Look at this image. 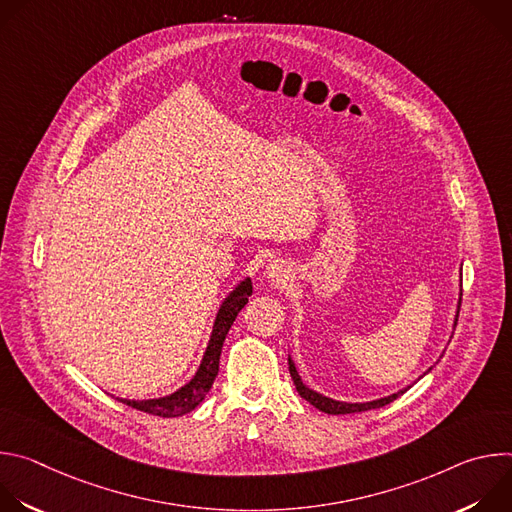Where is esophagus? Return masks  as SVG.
I'll list each match as a JSON object with an SVG mask.
<instances>
[{
    "label": "esophagus",
    "mask_w": 512,
    "mask_h": 512,
    "mask_svg": "<svg viewBox=\"0 0 512 512\" xmlns=\"http://www.w3.org/2000/svg\"><path fill=\"white\" fill-rule=\"evenodd\" d=\"M267 277L275 283H285L289 279V267L283 261H273L267 267Z\"/></svg>",
    "instance_id": "esophagus-1"
}]
</instances>
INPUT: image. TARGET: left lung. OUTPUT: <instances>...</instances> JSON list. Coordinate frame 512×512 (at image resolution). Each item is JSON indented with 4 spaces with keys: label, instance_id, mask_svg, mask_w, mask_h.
Here are the masks:
<instances>
[{
    "label": "left lung",
    "instance_id": "1",
    "mask_svg": "<svg viewBox=\"0 0 512 512\" xmlns=\"http://www.w3.org/2000/svg\"><path fill=\"white\" fill-rule=\"evenodd\" d=\"M460 306H462V298H460ZM460 306H458V308H460ZM458 314H460V310H458ZM454 326H458V316H456V324H454ZM287 362H289V375H291V379H294V385H296L298 393H300L308 403H312L316 409H320V411H324V413H330V415H344V413H360V411H369V409H379V407L389 405L391 401H395L397 397H401V395L409 389V387H407V389H403V391H399V393H395V395H389V397H383V399H377V401H371V403H340V401L328 399V397H324V395H320V393L308 389V387L302 383V379H300V375H298V371H296V364L291 362V358H287Z\"/></svg>",
    "mask_w": 512,
    "mask_h": 512
}]
</instances>
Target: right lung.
Segmentation results:
<instances>
[{"label":"right lung","instance_id":"1","mask_svg":"<svg viewBox=\"0 0 512 512\" xmlns=\"http://www.w3.org/2000/svg\"><path fill=\"white\" fill-rule=\"evenodd\" d=\"M251 294H253L251 279H245L233 289V294L223 302L221 310H218V314H216L212 336H210V342L206 346L204 358L200 362V369L188 385H184L176 393H172L168 397H162V399H148V401H127V399H123V403L137 409V411L158 415V417H178V415L190 413L204 399V395L210 391V387H212V383L218 375V358H221L223 342H225L237 314L249 302Z\"/></svg>","mask_w":512,"mask_h":512}]
</instances>
